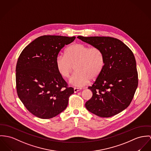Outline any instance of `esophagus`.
I'll return each instance as SVG.
<instances>
[{
    "label": "esophagus",
    "instance_id": "obj_1",
    "mask_svg": "<svg viewBox=\"0 0 151 151\" xmlns=\"http://www.w3.org/2000/svg\"><path fill=\"white\" fill-rule=\"evenodd\" d=\"M81 90V88H76V87H75V88H74V93H78V92L80 91Z\"/></svg>",
    "mask_w": 151,
    "mask_h": 151
}]
</instances>
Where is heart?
I'll return each mask as SVG.
<instances>
[{"label": "heart", "instance_id": "obj_1", "mask_svg": "<svg viewBox=\"0 0 151 151\" xmlns=\"http://www.w3.org/2000/svg\"><path fill=\"white\" fill-rule=\"evenodd\" d=\"M55 65L60 76L67 79L70 78L75 66L76 72L70 83L82 87L90 79L96 78L102 72L104 65V53L98 47L73 43L66 47L64 56L56 57Z\"/></svg>", "mask_w": 151, "mask_h": 151}]
</instances>
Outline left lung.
<instances>
[{"label": "left lung", "mask_w": 151, "mask_h": 151, "mask_svg": "<svg viewBox=\"0 0 151 151\" xmlns=\"http://www.w3.org/2000/svg\"><path fill=\"white\" fill-rule=\"evenodd\" d=\"M78 38L101 49L104 55V69L88 87L93 96L86 103V107L100 117L114 116L129 106L138 86L134 56L128 46L113 37Z\"/></svg>", "instance_id": "8db88e82"}]
</instances>
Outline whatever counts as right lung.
Instances as JSON below:
<instances>
[{
	"label": "right lung",
	"instance_id": "obj_1",
	"mask_svg": "<svg viewBox=\"0 0 151 151\" xmlns=\"http://www.w3.org/2000/svg\"><path fill=\"white\" fill-rule=\"evenodd\" d=\"M75 37L42 35L24 47L16 65L18 96L35 116L49 119L64 111L73 88L58 73L55 60Z\"/></svg>",
	"mask_w": 151,
	"mask_h": 151
}]
</instances>
